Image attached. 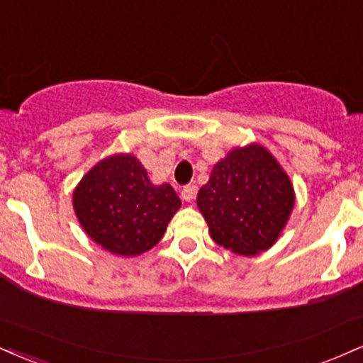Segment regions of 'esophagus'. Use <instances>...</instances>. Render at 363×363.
Wrapping results in <instances>:
<instances>
[{
    "instance_id": "1",
    "label": "esophagus",
    "mask_w": 363,
    "mask_h": 363,
    "mask_svg": "<svg viewBox=\"0 0 363 363\" xmlns=\"http://www.w3.org/2000/svg\"><path fill=\"white\" fill-rule=\"evenodd\" d=\"M194 194H196V187L194 186H184L181 191V198L187 201V203H191V201L194 199Z\"/></svg>"
}]
</instances>
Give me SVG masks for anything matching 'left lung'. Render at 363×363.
<instances>
[{
	"label": "left lung",
	"instance_id": "obj_1",
	"mask_svg": "<svg viewBox=\"0 0 363 363\" xmlns=\"http://www.w3.org/2000/svg\"><path fill=\"white\" fill-rule=\"evenodd\" d=\"M294 206V189L262 145L235 148L211 170L198 208L218 245L255 255L276 243Z\"/></svg>",
	"mask_w": 363,
	"mask_h": 363
}]
</instances>
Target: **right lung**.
I'll return each mask as SVG.
<instances>
[{"label":"right lung","mask_w":363,"mask_h":363,"mask_svg":"<svg viewBox=\"0 0 363 363\" xmlns=\"http://www.w3.org/2000/svg\"><path fill=\"white\" fill-rule=\"evenodd\" d=\"M74 209L87 235L104 250L135 257L162 238L181 199L169 184L154 186L133 155L96 164L74 191Z\"/></svg>","instance_id":"1"}]
</instances>
